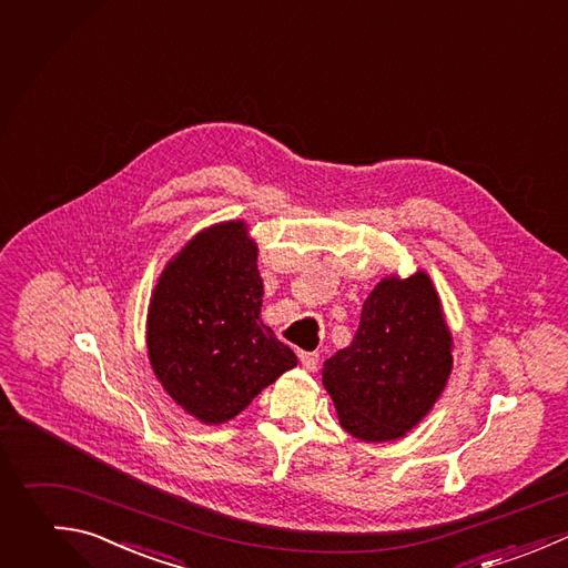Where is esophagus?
Returning <instances> with one entry per match:
<instances>
[{"instance_id":"esophagus-1","label":"esophagus","mask_w":568,"mask_h":568,"mask_svg":"<svg viewBox=\"0 0 568 568\" xmlns=\"http://www.w3.org/2000/svg\"><path fill=\"white\" fill-rule=\"evenodd\" d=\"M300 359L306 366V371H317V366H320V353L317 351H302Z\"/></svg>"}]
</instances>
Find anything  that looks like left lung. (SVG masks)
Listing matches in <instances>:
<instances>
[{"label":"left lung","mask_w":568,"mask_h":568,"mask_svg":"<svg viewBox=\"0 0 568 568\" xmlns=\"http://www.w3.org/2000/svg\"><path fill=\"white\" fill-rule=\"evenodd\" d=\"M450 364V333L437 293L428 275L415 273L373 288L351 346L324 362L322 379L344 430L386 442L430 410Z\"/></svg>","instance_id":"1"}]
</instances>
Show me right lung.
Here are the masks:
<instances>
[{
    "label": "right lung",
    "instance_id": "right-lung-1",
    "mask_svg": "<svg viewBox=\"0 0 568 568\" xmlns=\"http://www.w3.org/2000/svg\"><path fill=\"white\" fill-rule=\"evenodd\" d=\"M257 246L244 222L217 224L169 264L149 311V355L166 393L204 424H222L297 364L260 320Z\"/></svg>",
    "mask_w": 568,
    "mask_h": 568
}]
</instances>
